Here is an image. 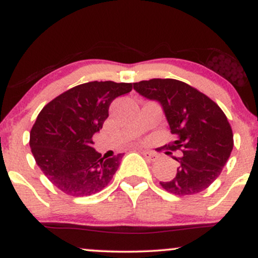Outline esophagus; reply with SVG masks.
Masks as SVG:
<instances>
[{"label":"esophagus","instance_id":"esophagus-1","mask_svg":"<svg viewBox=\"0 0 258 258\" xmlns=\"http://www.w3.org/2000/svg\"><path fill=\"white\" fill-rule=\"evenodd\" d=\"M143 154V156L146 158L147 160H150V161H156L158 160V155H156L155 153H152V152H148V150H141V149H137Z\"/></svg>","mask_w":258,"mask_h":258}]
</instances>
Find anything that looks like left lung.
<instances>
[{"label": "left lung", "instance_id": "8db88e82", "mask_svg": "<svg viewBox=\"0 0 258 258\" xmlns=\"http://www.w3.org/2000/svg\"><path fill=\"white\" fill-rule=\"evenodd\" d=\"M144 98L161 105L176 141L167 149L182 150L176 176L160 182L178 197L205 190L220 176L233 149V132L227 116L214 100L191 86L173 79H152L133 84ZM170 155V152L166 153Z\"/></svg>", "mask_w": 258, "mask_h": 258}]
</instances>
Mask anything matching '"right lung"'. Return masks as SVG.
I'll use <instances>...</instances> for the list:
<instances>
[{"label":"right lung","instance_id":"right-lung-1","mask_svg":"<svg viewBox=\"0 0 258 258\" xmlns=\"http://www.w3.org/2000/svg\"><path fill=\"white\" fill-rule=\"evenodd\" d=\"M131 90L125 82H86L40 111L30 131L31 153L44 176L65 194L88 197L111 180L122 154L102 158L92 147V137L108 119L112 100Z\"/></svg>","mask_w":258,"mask_h":258}]
</instances>
